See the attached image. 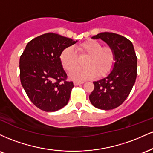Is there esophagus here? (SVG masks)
Returning <instances> with one entry per match:
<instances>
[{"label":"esophagus","mask_w":153,"mask_h":153,"mask_svg":"<svg viewBox=\"0 0 153 153\" xmlns=\"http://www.w3.org/2000/svg\"><path fill=\"white\" fill-rule=\"evenodd\" d=\"M83 83V82H79V81H74V85H80V84Z\"/></svg>","instance_id":"obj_1"}]
</instances>
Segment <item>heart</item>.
Listing matches in <instances>:
<instances>
[{"instance_id":"b5f03b06","label":"heart","mask_w":153,"mask_h":153,"mask_svg":"<svg viewBox=\"0 0 153 153\" xmlns=\"http://www.w3.org/2000/svg\"><path fill=\"white\" fill-rule=\"evenodd\" d=\"M80 54H88L82 68H73L78 65V54L73 47L65 48L59 56L61 64L65 70L70 71L71 78L84 80L88 78L105 76L111 71L115 62L114 50L109 47H102V44L94 39H89L78 47Z\"/></svg>"}]
</instances>
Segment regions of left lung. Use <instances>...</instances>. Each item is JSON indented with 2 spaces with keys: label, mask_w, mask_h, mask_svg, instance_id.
Here are the masks:
<instances>
[{
  "label": "left lung",
  "mask_w": 153,
  "mask_h": 153,
  "mask_svg": "<svg viewBox=\"0 0 153 153\" xmlns=\"http://www.w3.org/2000/svg\"><path fill=\"white\" fill-rule=\"evenodd\" d=\"M92 39H101L114 50L115 62L109 74L94 82V89L89 99L93 106L99 109H114L130 94L137 78V58L132 43L124 36L103 32Z\"/></svg>",
  "instance_id": "8db88e82"
}]
</instances>
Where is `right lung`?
<instances>
[{
    "mask_svg": "<svg viewBox=\"0 0 153 153\" xmlns=\"http://www.w3.org/2000/svg\"><path fill=\"white\" fill-rule=\"evenodd\" d=\"M77 42L47 33L31 40L21 55V82L31 102L41 110L56 111L68 104L74 85L67 80L59 56Z\"/></svg>",
    "mask_w": 153,
    "mask_h": 153,
    "instance_id": "add662e5",
    "label": "right lung"
}]
</instances>
